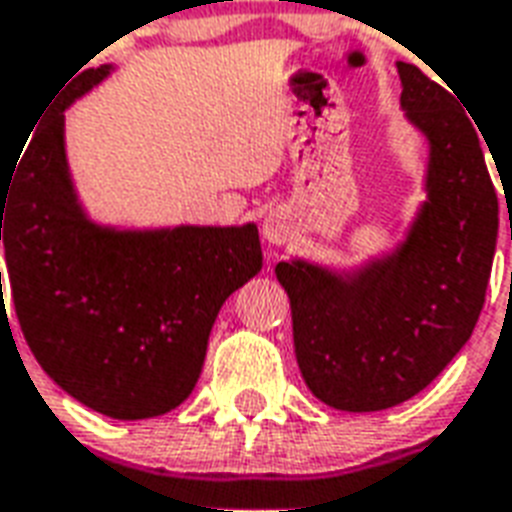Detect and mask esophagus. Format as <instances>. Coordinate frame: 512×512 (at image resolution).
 Masks as SVG:
<instances>
[{
	"label": "esophagus",
	"instance_id": "esophagus-1",
	"mask_svg": "<svg viewBox=\"0 0 512 512\" xmlns=\"http://www.w3.org/2000/svg\"><path fill=\"white\" fill-rule=\"evenodd\" d=\"M293 217L287 214V211H271L266 219H263V238H266L268 244H276L282 246L287 244L290 238H293Z\"/></svg>",
	"mask_w": 512,
	"mask_h": 512
}]
</instances>
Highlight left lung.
I'll return each instance as SVG.
<instances>
[{
	"label": "left lung",
	"instance_id": "left-lung-1",
	"mask_svg": "<svg viewBox=\"0 0 512 512\" xmlns=\"http://www.w3.org/2000/svg\"><path fill=\"white\" fill-rule=\"evenodd\" d=\"M396 70L404 119L429 149L426 198L401 241L355 266L276 263L301 377L344 412L388 410L437 380L475 331L497 249L499 200L480 127L415 64Z\"/></svg>",
	"mask_w": 512,
	"mask_h": 512
}]
</instances>
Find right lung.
Instances as JSON below:
<instances>
[{"instance_id": "obj_1", "label": "right lung", "mask_w": 512, "mask_h": 512, "mask_svg": "<svg viewBox=\"0 0 512 512\" xmlns=\"http://www.w3.org/2000/svg\"><path fill=\"white\" fill-rule=\"evenodd\" d=\"M116 64L64 89L0 179L10 301L43 372L89 410L157 418L187 399L219 309L263 268L255 222L121 227L83 206L64 111ZM5 317V295H2Z\"/></svg>"}]
</instances>
